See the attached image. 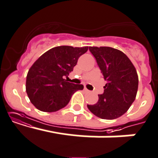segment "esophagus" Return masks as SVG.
<instances>
[{"label": "esophagus", "instance_id": "esophagus-1", "mask_svg": "<svg viewBox=\"0 0 158 158\" xmlns=\"http://www.w3.org/2000/svg\"><path fill=\"white\" fill-rule=\"evenodd\" d=\"M85 91H86V92H90V91H89V90H88V89H87L86 88H85Z\"/></svg>", "mask_w": 158, "mask_h": 158}]
</instances>
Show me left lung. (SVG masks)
Instances as JSON below:
<instances>
[{"label":"left lung","instance_id":"8db88e82","mask_svg":"<svg viewBox=\"0 0 158 158\" xmlns=\"http://www.w3.org/2000/svg\"><path fill=\"white\" fill-rule=\"evenodd\" d=\"M89 50L107 83L104 93L98 94V102L88 105V108L99 118L115 119L126 113L136 98L137 73L127 56L118 49L91 46Z\"/></svg>","mask_w":158,"mask_h":158}]
</instances>
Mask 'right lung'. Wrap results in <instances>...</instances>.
Wrapping results in <instances>:
<instances>
[{"label": "right lung", "mask_w": 158, "mask_h": 158, "mask_svg": "<svg viewBox=\"0 0 158 158\" xmlns=\"http://www.w3.org/2000/svg\"><path fill=\"white\" fill-rule=\"evenodd\" d=\"M88 49V46H56L33 64L26 77V92L33 106L43 112H56L68 104L77 91L83 90V85L67 82L64 77L73 71Z\"/></svg>", "instance_id": "obj_1"}]
</instances>
